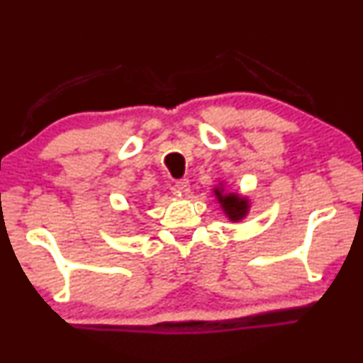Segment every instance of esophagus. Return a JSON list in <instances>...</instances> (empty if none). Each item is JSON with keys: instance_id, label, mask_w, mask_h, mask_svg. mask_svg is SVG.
I'll list each match as a JSON object with an SVG mask.
<instances>
[{"instance_id": "obj_1", "label": "esophagus", "mask_w": 363, "mask_h": 363, "mask_svg": "<svg viewBox=\"0 0 363 363\" xmlns=\"http://www.w3.org/2000/svg\"><path fill=\"white\" fill-rule=\"evenodd\" d=\"M191 189V184L187 179H182V181H177L176 186H174V193H176V196H184L189 193Z\"/></svg>"}]
</instances>
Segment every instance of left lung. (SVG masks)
<instances>
[{
	"instance_id": "left-lung-1",
	"label": "left lung",
	"mask_w": 363,
	"mask_h": 363,
	"mask_svg": "<svg viewBox=\"0 0 363 363\" xmlns=\"http://www.w3.org/2000/svg\"><path fill=\"white\" fill-rule=\"evenodd\" d=\"M213 193L216 196V201L220 203L221 211L228 218L231 223H242L243 220L250 213V198L240 193H233V191L226 189L225 181H220L213 187Z\"/></svg>"
}]
</instances>
